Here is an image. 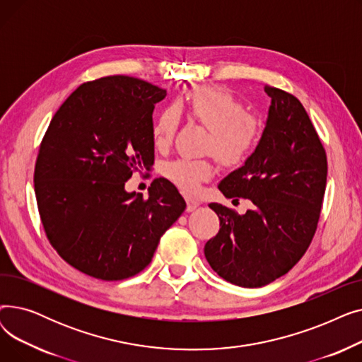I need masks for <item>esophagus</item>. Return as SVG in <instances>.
I'll use <instances>...</instances> for the list:
<instances>
[{"mask_svg":"<svg viewBox=\"0 0 362 362\" xmlns=\"http://www.w3.org/2000/svg\"><path fill=\"white\" fill-rule=\"evenodd\" d=\"M186 204H187L186 205V211H189V213L194 211L197 206H199V202L195 201V199H191V198H186Z\"/></svg>","mask_w":362,"mask_h":362,"instance_id":"obj_1","label":"esophagus"}]
</instances>
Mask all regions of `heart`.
I'll use <instances>...</instances> for the list:
<instances>
[{"label": "heart", "instance_id": "1", "mask_svg": "<svg viewBox=\"0 0 362 362\" xmlns=\"http://www.w3.org/2000/svg\"><path fill=\"white\" fill-rule=\"evenodd\" d=\"M180 110L210 130L205 151L229 167L242 164L259 144L262 124L252 112L229 92L220 86H195L189 89L176 104L165 105L151 127L156 146H167L177 130ZM163 175L186 195H195L201 183L214 176V164L208 158H177L163 167Z\"/></svg>", "mask_w": 362, "mask_h": 362}]
</instances>
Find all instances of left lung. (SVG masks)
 Returning <instances> with one entry per match:
<instances>
[{
	"label": "left lung",
	"instance_id": "obj_1",
	"mask_svg": "<svg viewBox=\"0 0 362 362\" xmlns=\"http://www.w3.org/2000/svg\"><path fill=\"white\" fill-rule=\"evenodd\" d=\"M265 93L272 105L257 149L218 185L226 198L254 206L240 216L210 204L220 230L204 248L211 269L242 288L274 281L307 252L327 182L326 151L305 108L281 89L265 86Z\"/></svg>",
	"mask_w": 362,
	"mask_h": 362
}]
</instances>
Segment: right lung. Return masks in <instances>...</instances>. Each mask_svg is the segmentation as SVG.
<instances>
[{"instance_id":"1","label":"right lung","mask_w":362,"mask_h":362,"mask_svg":"<svg viewBox=\"0 0 362 362\" xmlns=\"http://www.w3.org/2000/svg\"><path fill=\"white\" fill-rule=\"evenodd\" d=\"M165 93L123 74L82 83L42 138L33 182L45 235L90 277L114 281L142 272L185 211L167 179L152 180L148 198L124 191L135 171L154 164L152 111Z\"/></svg>"}]
</instances>
